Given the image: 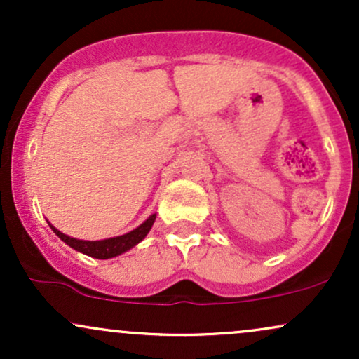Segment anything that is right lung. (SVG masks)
<instances>
[{
  "label": "right lung",
  "instance_id": "right-lung-1",
  "mask_svg": "<svg viewBox=\"0 0 359 359\" xmlns=\"http://www.w3.org/2000/svg\"><path fill=\"white\" fill-rule=\"evenodd\" d=\"M156 214H151L150 217L145 222L138 226L137 229L133 231L121 234V236L116 238H108V240H100V241H86V240H76V238L67 236V234L60 233L59 229H55L53 226L48 222V226L52 228V231L60 238L65 245H69L71 248H74L76 251H81V253L88 255V257L93 258H100V259H108L113 257H118V255L125 253V251L131 250L133 246H137L143 238L147 236L148 231L151 229L154 226Z\"/></svg>",
  "mask_w": 359,
  "mask_h": 359
}]
</instances>
